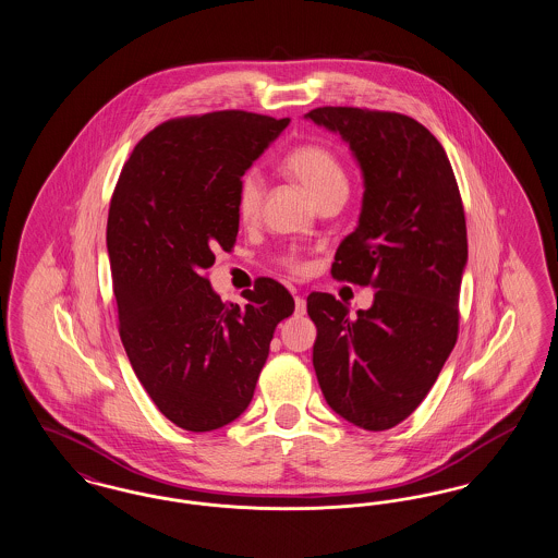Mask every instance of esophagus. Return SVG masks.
I'll list each match as a JSON object with an SVG mask.
<instances>
[{"label":"esophagus","instance_id":"34e87169","mask_svg":"<svg viewBox=\"0 0 558 558\" xmlns=\"http://www.w3.org/2000/svg\"><path fill=\"white\" fill-rule=\"evenodd\" d=\"M307 312V301L303 296H294V314L303 316Z\"/></svg>","mask_w":558,"mask_h":558}]
</instances>
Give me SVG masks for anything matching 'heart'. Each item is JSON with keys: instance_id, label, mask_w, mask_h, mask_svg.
Here are the masks:
<instances>
[{"instance_id": "b5f03b06", "label": "heart", "mask_w": 558, "mask_h": 558, "mask_svg": "<svg viewBox=\"0 0 558 558\" xmlns=\"http://www.w3.org/2000/svg\"><path fill=\"white\" fill-rule=\"evenodd\" d=\"M284 173L301 187L314 205H319L332 196H347V175L339 159L324 146L307 144L294 148L287 159L282 160ZM264 201V182L257 173H246L239 184L236 209L242 221H255Z\"/></svg>"}]
</instances>
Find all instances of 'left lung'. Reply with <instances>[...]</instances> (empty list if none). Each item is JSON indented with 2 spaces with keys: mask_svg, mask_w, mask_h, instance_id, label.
<instances>
[{
  "mask_svg": "<svg viewBox=\"0 0 558 558\" xmlns=\"http://www.w3.org/2000/svg\"><path fill=\"white\" fill-rule=\"evenodd\" d=\"M305 119L341 135L364 182L332 276L376 289L355 316L328 292L307 296L314 371L341 418L385 430L421 405L456 345L469 259L460 192L444 146L405 114L324 107Z\"/></svg>",
  "mask_w": 558,
  "mask_h": 558,
  "instance_id": "8db88e82",
  "label": "left lung"
}]
</instances>
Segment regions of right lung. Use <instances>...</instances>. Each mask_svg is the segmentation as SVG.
<instances>
[{
    "label": "right lung",
    "instance_id": "1",
    "mask_svg": "<svg viewBox=\"0 0 558 558\" xmlns=\"http://www.w3.org/2000/svg\"><path fill=\"white\" fill-rule=\"evenodd\" d=\"M289 125L244 110L162 123L123 165L108 211L107 248L119 332L160 412L186 430L230 425L248 408L291 292L259 278L244 305L207 280L239 234L246 169Z\"/></svg>",
    "mask_w": 558,
    "mask_h": 558
}]
</instances>
